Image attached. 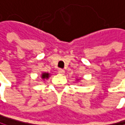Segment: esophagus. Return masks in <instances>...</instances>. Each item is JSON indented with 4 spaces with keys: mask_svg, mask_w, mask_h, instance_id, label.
Returning a JSON list of instances; mask_svg holds the SVG:
<instances>
[{
    "mask_svg": "<svg viewBox=\"0 0 125 125\" xmlns=\"http://www.w3.org/2000/svg\"><path fill=\"white\" fill-rule=\"evenodd\" d=\"M58 73H60V74H64V70H63V69H58Z\"/></svg>",
    "mask_w": 125,
    "mask_h": 125,
    "instance_id": "esophagus-1",
    "label": "esophagus"
}]
</instances>
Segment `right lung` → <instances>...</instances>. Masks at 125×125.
Wrapping results in <instances>:
<instances>
[{"mask_svg":"<svg viewBox=\"0 0 125 125\" xmlns=\"http://www.w3.org/2000/svg\"><path fill=\"white\" fill-rule=\"evenodd\" d=\"M49 73H42V79L48 78V77H49Z\"/></svg>","mask_w":125,"mask_h":125,"instance_id":"1","label":"right lung"}]
</instances>
